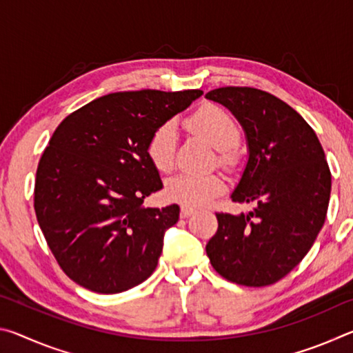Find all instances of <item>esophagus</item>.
<instances>
[{
    "instance_id": "34e87169",
    "label": "esophagus",
    "mask_w": 353,
    "mask_h": 353,
    "mask_svg": "<svg viewBox=\"0 0 353 353\" xmlns=\"http://www.w3.org/2000/svg\"><path fill=\"white\" fill-rule=\"evenodd\" d=\"M194 213H196V210H194V208H191V207L182 205V208H181V216L182 218H188V216H191V214H194Z\"/></svg>"
}]
</instances>
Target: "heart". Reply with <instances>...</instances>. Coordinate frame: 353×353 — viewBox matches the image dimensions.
Returning <instances> with one entry per match:
<instances>
[{"mask_svg":"<svg viewBox=\"0 0 353 353\" xmlns=\"http://www.w3.org/2000/svg\"><path fill=\"white\" fill-rule=\"evenodd\" d=\"M191 130L216 148L218 160L224 166L236 163L234 146L240 140V126L230 113L218 105H205L188 119ZM176 128L172 123H165L152 132L148 141L146 151L151 163L159 171H170L174 163L176 152ZM225 188L224 181L216 174H176L165 183V196L170 201L179 202L187 207H202L223 193Z\"/></svg>","mask_w":353,"mask_h":353,"instance_id":"1","label":"heart"}]
</instances>
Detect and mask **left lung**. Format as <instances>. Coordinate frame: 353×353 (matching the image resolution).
<instances>
[{"instance_id":"obj_1","label":"left lung","mask_w":353,"mask_h":353,"mask_svg":"<svg viewBox=\"0 0 353 353\" xmlns=\"http://www.w3.org/2000/svg\"><path fill=\"white\" fill-rule=\"evenodd\" d=\"M205 98L227 107L246 134L249 159L230 198L254 205L236 216L216 213L207 255L229 282L272 285L302 261L324 225L332 190L324 149L305 119L271 93L221 87Z\"/></svg>"}]
</instances>
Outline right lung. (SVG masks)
<instances>
[{"mask_svg":"<svg viewBox=\"0 0 353 353\" xmlns=\"http://www.w3.org/2000/svg\"><path fill=\"white\" fill-rule=\"evenodd\" d=\"M202 90L119 92L101 97L59 124L35 176L34 208L63 272L83 288L117 294L157 268L179 205L145 208L162 190L148 157L152 132Z\"/></svg>","mask_w":353,"mask_h":353,"instance_id":"right-lung-1","label":"right lung"}]
</instances>
